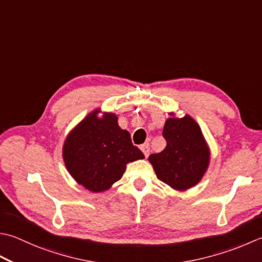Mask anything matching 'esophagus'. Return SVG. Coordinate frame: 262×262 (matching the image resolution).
Returning a JSON list of instances; mask_svg holds the SVG:
<instances>
[{
	"label": "esophagus",
	"instance_id": "esophagus-1",
	"mask_svg": "<svg viewBox=\"0 0 262 262\" xmlns=\"http://www.w3.org/2000/svg\"><path fill=\"white\" fill-rule=\"evenodd\" d=\"M141 150H142V152H143V153H144L145 158H147V157H148V155H150V145H148L147 143H145V144L141 145Z\"/></svg>",
	"mask_w": 262,
	"mask_h": 262
}]
</instances>
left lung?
<instances>
[{"instance_id":"obj_1","label":"left lung","mask_w":262,"mask_h":262,"mask_svg":"<svg viewBox=\"0 0 262 262\" xmlns=\"http://www.w3.org/2000/svg\"><path fill=\"white\" fill-rule=\"evenodd\" d=\"M162 135L167 141L165 150L148 157L158 179L177 191L195 186L210 162L209 147L198 122L188 115L169 118Z\"/></svg>"}]
</instances>
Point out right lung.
Listing matches in <instances>:
<instances>
[{
  "label": "right lung",
  "instance_id": "1",
  "mask_svg": "<svg viewBox=\"0 0 262 262\" xmlns=\"http://www.w3.org/2000/svg\"><path fill=\"white\" fill-rule=\"evenodd\" d=\"M100 109L87 115L67 136L62 157L75 181L91 192H103L124 175L128 162L144 159L130 134L118 126V117Z\"/></svg>",
  "mask_w": 262,
  "mask_h": 262
}]
</instances>
